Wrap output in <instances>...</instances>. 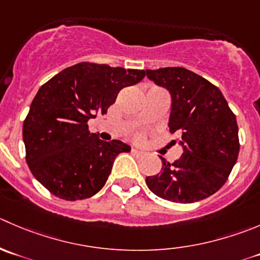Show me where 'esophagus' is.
Masks as SVG:
<instances>
[{
  "label": "esophagus",
  "mask_w": 260,
  "mask_h": 260,
  "mask_svg": "<svg viewBox=\"0 0 260 260\" xmlns=\"http://www.w3.org/2000/svg\"><path fill=\"white\" fill-rule=\"evenodd\" d=\"M132 153H133V155H136V156H143L142 151L137 150V148H132Z\"/></svg>",
  "instance_id": "34e87169"
}]
</instances>
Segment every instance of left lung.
Instances as JSON below:
<instances>
[{
  "label": "left lung",
  "mask_w": 260,
  "mask_h": 260,
  "mask_svg": "<svg viewBox=\"0 0 260 260\" xmlns=\"http://www.w3.org/2000/svg\"><path fill=\"white\" fill-rule=\"evenodd\" d=\"M151 81L170 92L169 128L179 133L183 155L160 174L146 178L148 189L162 200L193 203L210 197L228 180L238 160L236 117L217 86L183 67L146 70ZM175 143V141H174Z\"/></svg>",
  "instance_id": "left-lung-1"
}]
</instances>
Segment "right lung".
Segmentation results:
<instances>
[{
	"label": "right lung",
	"instance_id": "add662e5",
	"mask_svg": "<svg viewBox=\"0 0 260 260\" xmlns=\"http://www.w3.org/2000/svg\"><path fill=\"white\" fill-rule=\"evenodd\" d=\"M146 72L81 62L45 82L22 125L26 162L34 178L66 201L92 197L105 185L114 158L131 147L90 133V118L105 114L123 87Z\"/></svg>",
	"mask_w": 260,
	"mask_h": 260
}]
</instances>
